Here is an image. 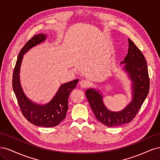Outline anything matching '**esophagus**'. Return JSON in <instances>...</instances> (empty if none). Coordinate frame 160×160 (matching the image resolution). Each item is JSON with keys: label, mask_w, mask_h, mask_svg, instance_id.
Listing matches in <instances>:
<instances>
[{"label": "esophagus", "mask_w": 160, "mask_h": 160, "mask_svg": "<svg viewBox=\"0 0 160 160\" xmlns=\"http://www.w3.org/2000/svg\"><path fill=\"white\" fill-rule=\"evenodd\" d=\"M90 85V82L87 81L86 80H82L80 82V86L82 88H88Z\"/></svg>", "instance_id": "esophagus-1"}]
</instances>
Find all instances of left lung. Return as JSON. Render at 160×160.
<instances>
[{"label":"left lung","mask_w":160,"mask_h":160,"mask_svg":"<svg viewBox=\"0 0 160 160\" xmlns=\"http://www.w3.org/2000/svg\"><path fill=\"white\" fill-rule=\"evenodd\" d=\"M128 54L121 64H126L124 69L132 82V100L120 112H111L103 103L102 95L99 91L90 88L86 96L92 111L103 124L114 127L130 123L140 109L149 90L148 66L144 56L132 41L128 39Z\"/></svg>","instance_id":"left-lung-1"}]
</instances>
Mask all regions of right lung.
I'll list each match as a JSON object with an SVG mask.
<instances>
[{"label":"right lung","instance_id":"add662e5","mask_svg":"<svg viewBox=\"0 0 160 160\" xmlns=\"http://www.w3.org/2000/svg\"><path fill=\"white\" fill-rule=\"evenodd\" d=\"M46 38L45 34L34 35L20 51L13 72L12 88L20 110L26 119L34 125L50 128L58 126L66 118L69 95L79 80L76 79L62 84L52 100L46 105L36 104L27 98L20 86L19 78L23 55L30 48L42 42Z\"/></svg>","mask_w":160,"mask_h":160}]
</instances>
